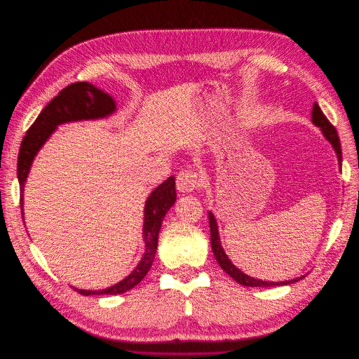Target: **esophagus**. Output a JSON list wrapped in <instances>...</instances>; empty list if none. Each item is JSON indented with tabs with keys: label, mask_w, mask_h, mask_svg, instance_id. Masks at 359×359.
I'll return each instance as SVG.
<instances>
[{
	"label": "esophagus",
	"mask_w": 359,
	"mask_h": 359,
	"mask_svg": "<svg viewBox=\"0 0 359 359\" xmlns=\"http://www.w3.org/2000/svg\"><path fill=\"white\" fill-rule=\"evenodd\" d=\"M199 184L198 173L195 170H181L177 177V187L182 193L193 191Z\"/></svg>",
	"instance_id": "esophagus-1"
}]
</instances>
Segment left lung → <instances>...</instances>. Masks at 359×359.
<instances>
[{
	"instance_id": "1",
	"label": "left lung",
	"mask_w": 359,
	"mask_h": 359,
	"mask_svg": "<svg viewBox=\"0 0 359 359\" xmlns=\"http://www.w3.org/2000/svg\"><path fill=\"white\" fill-rule=\"evenodd\" d=\"M313 123L316 125V127H318L322 130L325 137L329 140V143L332 144V148L337 154L338 157V163H340V168H341V160H343V156H341V144H340V139H338V134H337V130L334 128V125L327 121L326 116L323 114V111L320 110V107H318V104L314 102L313 105ZM208 219H210V231H211V249H212V254H215L216 259L219 266L225 270V272L234 279L237 280L238 284L245 285V287H275V285H288V284H293V283H297V280L302 279L304 276L300 278H294L292 280H283V283H270V280H261V279H255L252 278L246 273L241 272L240 269H237L234 264L231 263V259L228 258V255L225 254L224 248H222V243H220V237H219V229H217V222L215 219V216H212V212L210 211L208 212Z\"/></svg>"
}]
</instances>
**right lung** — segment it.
I'll use <instances>...</instances> for the list:
<instances>
[{
	"instance_id": "add662e5",
	"label": "right lung",
	"mask_w": 359,
	"mask_h": 359,
	"mask_svg": "<svg viewBox=\"0 0 359 359\" xmlns=\"http://www.w3.org/2000/svg\"><path fill=\"white\" fill-rule=\"evenodd\" d=\"M116 111V102L109 93L98 89L90 83H74L55 96L51 102L37 116L34 123L28 128L25 137L22 139L21 148L18 156V180L19 189H21V211L22 210V196H24V184L27 181L30 168L33 164L37 152L41 151L43 143L50 139V135L62 123L79 122V121H95L102 119ZM177 201L175 191V178L169 177L166 181L154 190L144 203V220H143V240H144V254L139 264L135 266L133 272L123 278L121 283L114 284L104 290H79L76 292L84 296L90 294H121L134 288L140 280L147 276L149 269L156 258L157 245H158V232L161 228V222L166 212Z\"/></svg>"
}]
</instances>
